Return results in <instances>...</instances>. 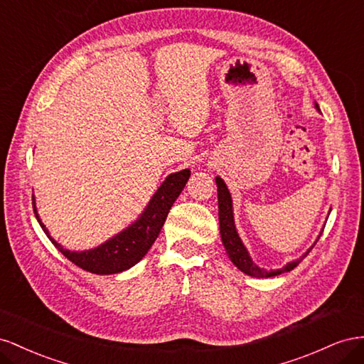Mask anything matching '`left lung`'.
<instances>
[{"label": "left lung", "mask_w": 364, "mask_h": 364, "mask_svg": "<svg viewBox=\"0 0 364 364\" xmlns=\"http://www.w3.org/2000/svg\"><path fill=\"white\" fill-rule=\"evenodd\" d=\"M316 107L318 108V105H316ZM216 186H218V209H220L218 215H220V232H221L223 245L225 248L227 256L230 257V261L237 268H240L242 273H245L248 276H253V277H273V276H277V274L288 273V272H291L293 268H296L300 262H302L304 259L308 256V253L311 252V248L316 245V242H314V245L311 247L302 257H299L297 261L287 264L284 268L272 269V272H268V269H264V268H259L252 261V257L248 256V252H247V248L244 247L241 237L237 236L235 221H233L232 196H230V192H228V189H227L225 183L220 178V176H216Z\"/></svg>", "instance_id": "1"}]
</instances>
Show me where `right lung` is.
I'll list each match as a JSON object with an SVG mask.
<instances>
[{"instance_id": "add662e5", "label": "right lung", "mask_w": 364, "mask_h": 364, "mask_svg": "<svg viewBox=\"0 0 364 364\" xmlns=\"http://www.w3.org/2000/svg\"><path fill=\"white\" fill-rule=\"evenodd\" d=\"M191 176V171L184 169L176 173H171L160 189L155 192L148 207L144 209L139 220L131 224L127 230L120 232L105 244H102L92 250L85 252H70L60 247L53 237L48 235L46 225L41 223L36 207L33 204V212L39 225L43 227L48 240L53 242L58 250L70 261L80 267L82 269L96 274H116L136 265L148 253L154 241L161 230V227L168 218L172 204L178 198Z\"/></svg>"}]
</instances>
